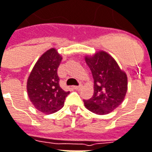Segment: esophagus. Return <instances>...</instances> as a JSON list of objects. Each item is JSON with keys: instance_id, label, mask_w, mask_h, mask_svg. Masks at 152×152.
Here are the masks:
<instances>
[{"instance_id": "obj_1", "label": "esophagus", "mask_w": 152, "mask_h": 152, "mask_svg": "<svg viewBox=\"0 0 152 152\" xmlns=\"http://www.w3.org/2000/svg\"><path fill=\"white\" fill-rule=\"evenodd\" d=\"M82 88V85H78V86H74V88L76 90H79L80 88Z\"/></svg>"}]
</instances>
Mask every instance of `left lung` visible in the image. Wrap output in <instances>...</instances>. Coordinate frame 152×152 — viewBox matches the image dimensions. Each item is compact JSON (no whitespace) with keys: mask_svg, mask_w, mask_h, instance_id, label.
Returning a JSON list of instances; mask_svg holds the SVG:
<instances>
[{"mask_svg":"<svg viewBox=\"0 0 152 152\" xmlns=\"http://www.w3.org/2000/svg\"><path fill=\"white\" fill-rule=\"evenodd\" d=\"M94 78V94L84 100L87 109L97 114L113 111L124 101L127 91V77L116 61L105 51L86 57Z\"/></svg>","mask_w":152,"mask_h":152,"instance_id":"1","label":"left lung"}]
</instances>
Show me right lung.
<instances>
[{"label": "right lung", "mask_w": 152, "mask_h": 152, "mask_svg": "<svg viewBox=\"0 0 152 152\" xmlns=\"http://www.w3.org/2000/svg\"><path fill=\"white\" fill-rule=\"evenodd\" d=\"M62 57L57 50L50 49L38 60L27 81V93L33 106L44 113L61 109L69 91L59 85L58 69Z\"/></svg>", "instance_id": "add662e5"}]
</instances>
